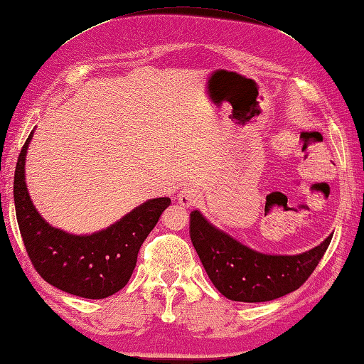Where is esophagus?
Segmentation results:
<instances>
[{
    "instance_id": "1",
    "label": "esophagus",
    "mask_w": 364,
    "mask_h": 364,
    "mask_svg": "<svg viewBox=\"0 0 364 364\" xmlns=\"http://www.w3.org/2000/svg\"><path fill=\"white\" fill-rule=\"evenodd\" d=\"M177 200H178V203H181L183 208H192V206H195L196 203L201 200V193H200L198 188L186 187L181 193H178Z\"/></svg>"
}]
</instances>
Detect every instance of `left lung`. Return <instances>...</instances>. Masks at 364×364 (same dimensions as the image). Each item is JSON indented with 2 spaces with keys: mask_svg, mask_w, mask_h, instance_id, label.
<instances>
[{
  "mask_svg": "<svg viewBox=\"0 0 364 364\" xmlns=\"http://www.w3.org/2000/svg\"><path fill=\"white\" fill-rule=\"evenodd\" d=\"M190 238L222 296L237 302H267L289 294L307 282L333 235L302 254L273 256L240 243L195 209L190 214Z\"/></svg>",
  "mask_w": 364,
  "mask_h": 364,
  "instance_id": "obj_1",
  "label": "left lung"
}]
</instances>
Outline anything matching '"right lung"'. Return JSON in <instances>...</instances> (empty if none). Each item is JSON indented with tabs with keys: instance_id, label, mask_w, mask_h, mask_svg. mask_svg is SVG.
I'll return each mask as SVG.
<instances>
[{
	"instance_id": "1",
	"label": "right lung",
	"mask_w": 364,
	"mask_h": 364,
	"mask_svg": "<svg viewBox=\"0 0 364 364\" xmlns=\"http://www.w3.org/2000/svg\"><path fill=\"white\" fill-rule=\"evenodd\" d=\"M33 132L22 146L14 174L18 230L35 270L57 289L85 299H105L123 289L137 262L140 246L156 225L169 198H153L118 222L91 235H73L44 220L25 183V158Z\"/></svg>"
}]
</instances>
